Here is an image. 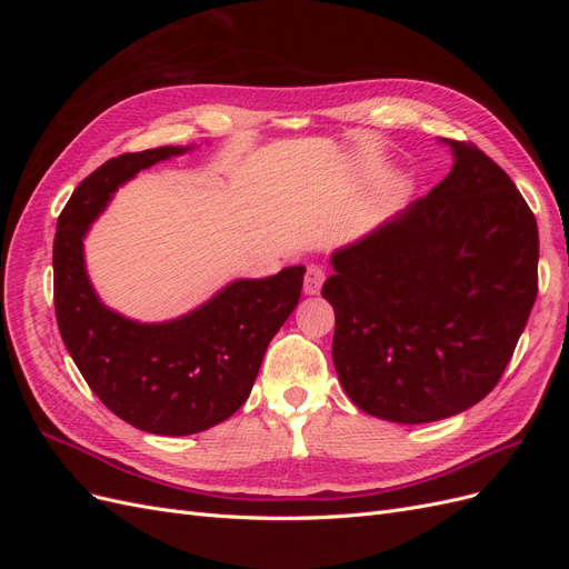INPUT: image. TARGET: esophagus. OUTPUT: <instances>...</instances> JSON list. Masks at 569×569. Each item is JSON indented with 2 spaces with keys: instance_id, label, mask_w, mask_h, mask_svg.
Listing matches in <instances>:
<instances>
[{
  "instance_id": "34e87169",
  "label": "esophagus",
  "mask_w": 569,
  "mask_h": 569,
  "mask_svg": "<svg viewBox=\"0 0 569 569\" xmlns=\"http://www.w3.org/2000/svg\"><path fill=\"white\" fill-rule=\"evenodd\" d=\"M325 282V268L322 266H308L303 274V289L306 295H318Z\"/></svg>"
}]
</instances>
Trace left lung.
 <instances>
[{
  "label": "left lung",
  "instance_id": "obj_1",
  "mask_svg": "<svg viewBox=\"0 0 569 569\" xmlns=\"http://www.w3.org/2000/svg\"><path fill=\"white\" fill-rule=\"evenodd\" d=\"M453 168L432 192L332 256V360L368 416L420 425L498 385L539 291L537 218L472 142L439 137Z\"/></svg>",
  "mask_w": 569,
  "mask_h": 569
}]
</instances>
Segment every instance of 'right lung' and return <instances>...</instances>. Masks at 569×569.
Instances as JSON below:
<instances>
[{"mask_svg":"<svg viewBox=\"0 0 569 569\" xmlns=\"http://www.w3.org/2000/svg\"><path fill=\"white\" fill-rule=\"evenodd\" d=\"M182 151L157 147L101 163L63 206L54 237V308L68 353L113 416L161 437L203 432L237 412L303 289V268L295 266L232 282L194 313L163 325L132 322L101 306L82 263L88 226L120 182Z\"/></svg>","mask_w":569,"mask_h":569,"instance_id":"obj_1","label":"right lung"}]
</instances>
